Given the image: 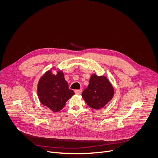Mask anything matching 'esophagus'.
Returning <instances> with one entry per match:
<instances>
[{
  "mask_svg": "<svg viewBox=\"0 0 158 158\" xmlns=\"http://www.w3.org/2000/svg\"><path fill=\"white\" fill-rule=\"evenodd\" d=\"M74 92H75V93H76V94H81V93H82V89H80V90H75Z\"/></svg>",
  "mask_w": 158,
  "mask_h": 158,
  "instance_id": "obj_1",
  "label": "esophagus"
}]
</instances>
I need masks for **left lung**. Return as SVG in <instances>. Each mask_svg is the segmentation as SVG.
Here are the masks:
<instances>
[{
    "label": "left lung",
    "instance_id": "left-lung-1",
    "mask_svg": "<svg viewBox=\"0 0 158 158\" xmlns=\"http://www.w3.org/2000/svg\"><path fill=\"white\" fill-rule=\"evenodd\" d=\"M114 94L113 86L106 76L93 74L87 87L82 92V97L89 107L100 109L112 100Z\"/></svg>",
    "mask_w": 158,
    "mask_h": 158
}]
</instances>
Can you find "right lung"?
I'll use <instances>...</instances> for the list:
<instances>
[{
  "label": "right lung",
  "instance_id": "add662e5",
  "mask_svg": "<svg viewBox=\"0 0 158 158\" xmlns=\"http://www.w3.org/2000/svg\"><path fill=\"white\" fill-rule=\"evenodd\" d=\"M54 69L52 67L40 78L37 94L40 103L55 112L64 107L66 102L74 95V92L69 89L62 71L59 70L56 74H52V69Z\"/></svg>",
  "mask_w": 158,
  "mask_h": 158
}]
</instances>
